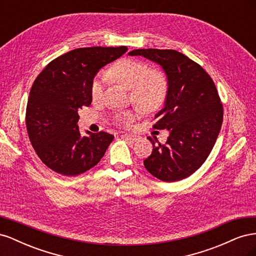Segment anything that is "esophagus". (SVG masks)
<instances>
[{
	"label": "esophagus",
	"instance_id": "34e87169",
	"mask_svg": "<svg viewBox=\"0 0 256 256\" xmlns=\"http://www.w3.org/2000/svg\"><path fill=\"white\" fill-rule=\"evenodd\" d=\"M122 138H126V140L130 141V142H136V140H138V136H134V134H122Z\"/></svg>",
	"mask_w": 256,
	"mask_h": 256
}]
</instances>
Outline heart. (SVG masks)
I'll use <instances>...</instances> for the list:
<instances>
[{
	"mask_svg": "<svg viewBox=\"0 0 256 256\" xmlns=\"http://www.w3.org/2000/svg\"><path fill=\"white\" fill-rule=\"evenodd\" d=\"M115 80L131 90V100L145 111L159 108L168 94V80L159 69L150 68L145 62L122 58L114 63L106 74H97L92 82L90 96L92 102L102 98L106 80ZM136 118V112L122 111L115 115L118 126L129 127Z\"/></svg>",
	"mask_w": 256,
	"mask_h": 256,
	"instance_id": "b5f03b06",
	"label": "heart"
}]
</instances>
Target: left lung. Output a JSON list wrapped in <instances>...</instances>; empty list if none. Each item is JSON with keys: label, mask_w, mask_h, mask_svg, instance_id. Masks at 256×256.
I'll list each match as a JSON object with an SVG mask.
<instances>
[{"label": "left lung", "mask_w": 256, "mask_h": 256, "mask_svg": "<svg viewBox=\"0 0 256 256\" xmlns=\"http://www.w3.org/2000/svg\"><path fill=\"white\" fill-rule=\"evenodd\" d=\"M164 67L168 76L166 106L154 118V129H168L164 145L148 136L152 152L144 166L162 182H177L200 168L210 154L223 120V104L216 85L200 64L171 49H136Z\"/></svg>", "instance_id": "8db88e82"}]
</instances>
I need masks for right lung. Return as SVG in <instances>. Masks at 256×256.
<instances>
[{
    "mask_svg": "<svg viewBox=\"0 0 256 256\" xmlns=\"http://www.w3.org/2000/svg\"><path fill=\"white\" fill-rule=\"evenodd\" d=\"M126 51V46L74 49L51 60L37 76L28 99L26 125L37 156L52 171L76 176L104 157L114 136L88 131L81 136L78 111L92 104L97 72Z\"/></svg>",
    "mask_w": 256,
    "mask_h": 256,
    "instance_id": "obj_1",
    "label": "right lung"
}]
</instances>
